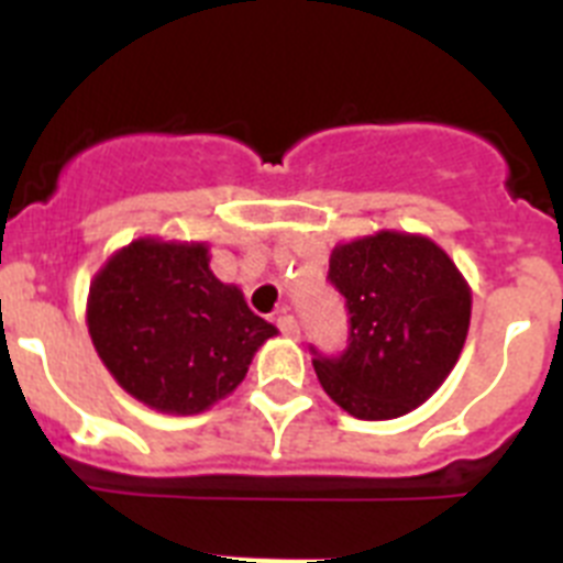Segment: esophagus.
<instances>
[{"instance_id":"esophagus-1","label":"esophagus","mask_w":563,"mask_h":563,"mask_svg":"<svg viewBox=\"0 0 563 563\" xmlns=\"http://www.w3.org/2000/svg\"><path fill=\"white\" fill-rule=\"evenodd\" d=\"M276 324H278V330L285 332L287 338H298V335H301V332H298V321L287 310H282V316L276 318Z\"/></svg>"}]
</instances>
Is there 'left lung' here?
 Segmentation results:
<instances>
[{
  "mask_svg": "<svg viewBox=\"0 0 563 563\" xmlns=\"http://www.w3.org/2000/svg\"><path fill=\"white\" fill-rule=\"evenodd\" d=\"M330 282L350 307V346L316 357V375L346 415L395 420L440 389L471 327V285L434 239L375 231L332 247Z\"/></svg>",
  "mask_w": 563,
  "mask_h": 563,
  "instance_id": "8db88e82",
  "label": "left lung"
}]
</instances>
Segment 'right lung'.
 <instances>
[{
  "label": "right lung",
  "mask_w": 563,
  "mask_h": 563,
  "mask_svg": "<svg viewBox=\"0 0 563 563\" xmlns=\"http://www.w3.org/2000/svg\"><path fill=\"white\" fill-rule=\"evenodd\" d=\"M87 330L126 395L161 415H202L245 380L276 327L213 276L206 242L137 236L89 282Z\"/></svg>",
  "instance_id": "1"
}]
</instances>
